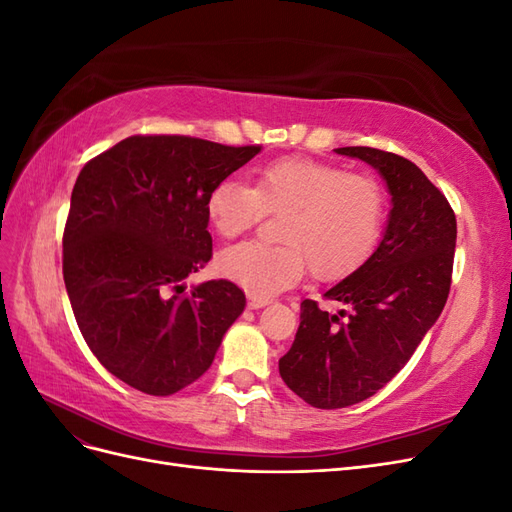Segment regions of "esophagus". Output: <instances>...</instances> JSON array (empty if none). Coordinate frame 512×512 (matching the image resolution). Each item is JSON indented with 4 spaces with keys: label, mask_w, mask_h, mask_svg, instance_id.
I'll list each match as a JSON object with an SVG mask.
<instances>
[{
    "label": "esophagus",
    "mask_w": 512,
    "mask_h": 512,
    "mask_svg": "<svg viewBox=\"0 0 512 512\" xmlns=\"http://www.w3.org/2000/svg\"><path fill=\"white\" fill-rule=\"evenodd\" d=\"M269 303H271L269 297H260V294H247V305H250L252 309H260Z\"/></svg>",
    "instance_id": "34e87169"
}]
</instances>
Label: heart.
Instances as JSON below:
<instances>
[{
  "label": "heart",
  "instance_id": "obj_1",
  "mask_svg": "<svg viewBox=\"0 0 512 512\" xmlns=\"http://www.w3.org/2000/svg\"><path fill=\"white\" fill-rule=\"evenodd\" d=\"M265 213H282V243L245 241L224 250L218 271L252 294L297 284L309 265L316 280H337L376 250L386 222V192L367 173L314 158H282L262 166L254 185L222 179L205 200L207 220L224 239L239 237Z\"/></svg>",
  "mask_w": 512,
  "mask_h": 512
}]
</instances>
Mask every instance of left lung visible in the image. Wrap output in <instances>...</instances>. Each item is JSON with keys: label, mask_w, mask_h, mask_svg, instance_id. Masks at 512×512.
I'll return each mask as SVG.
<instances>
[{"label": "left lung", "mask_w": 512, "mask_h": 512, "mask_svg": "<svg viewBox=\"0 0 512 512\" xmlns=\"http://www.w3.org/2000/svg\"><path fill=\"white\" fill-rule=\"evenodd\" d=\"M335 151L378 168L393 209L376 252L324 292L346 307L329 314L305 299L280 359L288 389L320 410L359 404L410 361L448 299L457 241L453 207L414 162L374 147Z\"/></svg>", "instance_id": "left-lung-1"}]
</instances>
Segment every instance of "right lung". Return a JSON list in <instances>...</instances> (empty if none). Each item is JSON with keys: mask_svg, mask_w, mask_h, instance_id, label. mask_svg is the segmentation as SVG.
<instances>
[{"mask_svg": "<svg viewBox=\"0 0 512 512\" xmlns=\"http://www.w3.org/2000/svg\"><path fill=\"white\" fill-rule=\"evenodd\" d=\"M260 145L136 134L91 158L64 228V282L89 350L113 376L166 397L211 367L243 290L183 280L213 256L205 200Z\"/></svg>", "mask_w": 512, "mask_h": 512, "instance_id": "add662e5", "label": "right lung"}]
</instances>
